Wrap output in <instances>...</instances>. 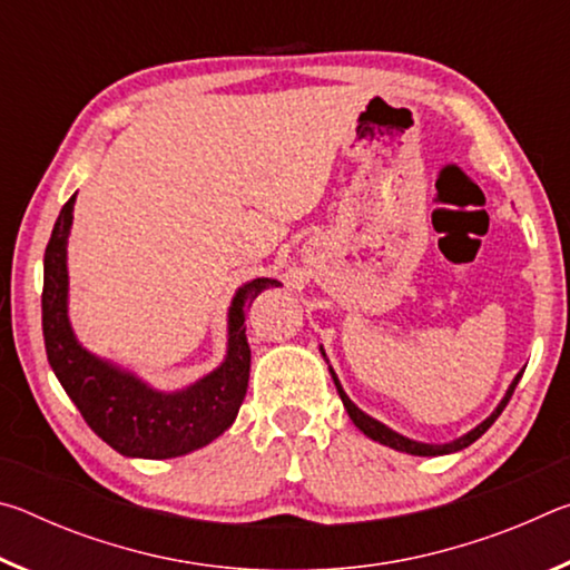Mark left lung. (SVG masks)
Instances as JSON below:
<instances>
[{"label": "left lung", "instance_id": "8db88e82", "mask_svg": "<svg viewBox=\"0 0 570 570\" xmlns=\"http://www.w3.org/2000/svg\"><path fill=\"white\" fill-rule=\"evenodd\" d=\"M322 350V346H320ZM322 354H324V350H322ZM326 356V354H324ZM330 372H332V380H334V384H336V392H340V397H342V402H344V410L350 412V417H352V422L356 424V428H360L366 438H372L374 442H380V445H387V448H392V450H400V452H407V455H420V458H438V455H450V452H458V450H462V448H468V445H472V442H475L482 432H485L490 424H493L498 417H500V412L505 410V404L510 402V397H513V392H515V387H518V382H520V377H523V372L525 370H520L518 374H515V380L510 382V387H508V392H505V397L500 400V404L498 407L493 410V414H490L488 420H482L475 430H470L468 435H462V438H458V440H452V442H445V445H432V442H417V440H410V438H404V435H400V432H394V430H390L387 424H382L380 420H374V417H370V414L366 412H362L360 407H356V404L346 397V392L342 390V384H340V380H336V374H334V370L330 366Z\"/></svg>", "mask_w": 570, "mask_h": 570}]
</instances>
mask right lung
<instances>
[{"label": "right lung", "instance_id": "obj_1", "mask_svg": "<svg viewBox=\"0 0 570 570\" xmlns=\"http://www.w3.org/2000/svg\"><path fill=\"white\" fill-rule=\"evenodd\" d=\"M75 196L62 206L45 250L42 334L55 377L75 402L95 435L125 458H180L214 442L234 424L246 397L250 346L246 306L276 278H254L228 306V350L214 372L178 392L153 390L148 382L100 360L77 342L67 316V238L72 228Z\"/></svg>", "mask_w": 570, "mask_h": 570}]
</instances>
